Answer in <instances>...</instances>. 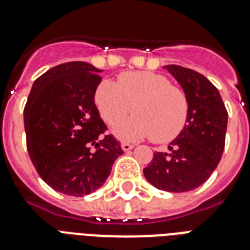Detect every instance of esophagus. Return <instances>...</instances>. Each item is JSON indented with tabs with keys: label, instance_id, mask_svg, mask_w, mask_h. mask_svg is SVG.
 Returning a JSON list of instances; mask_svg holds the SVG:
<instances>
[{
	"label": "esophagus",
	"instance_id": "34e87169",
	"mask_svg": "<svg viewBox=\"0 0 250 250\" xmlns=\"http://www.w3.org/2000/svg\"><path fill=\"white\" fill-rule=\"evenodd\" d=\"M121 147H123L124 151H129V150H132L134 146L132 145V144H127V142H123L121 144Z\"/></svg>",
	"mask_w": 250,
	"mask_h": 250
}]
</instances>
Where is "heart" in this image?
I'll return each mask as SVG.
<instances>
[{
    "instance_id": "b5f03b06",
    "label": "heart",
    "mask_w": 250,
    "mask_h": 250,
    "mask_svg": "<svg viewBox=\"0 0 250 250\" xmlns=\"http://www.w3.org/2000/svg\"><path fill=\"white\" fill-rule=\"evenodd\" d=\"M95 104L109 125L123 120L133 108L136 114L114 127L123 140L151 137L155 144H167L181 134L188 120L186 92L167 76L149 71L124 72L117 83L103 80L95 92Z\"/></svg>"
}]
</instances>
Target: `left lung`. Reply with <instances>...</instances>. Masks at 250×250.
I'll return each instance as SVG.
<instances>
[{
  "label": "left lung",
  "instance_id": "obj_1",
  "mask_svg": "<svg viewBox=\"0 0 250 250\" xmlns=\"http://www.w3.org/2000/svg\"><path fill=\"white\" fill-rule=\"evenodd\" d=\"M188 99V120L168 153H154L144 175L157 188L187 192L198 188L220 162L228 112L217 88L206 76L181 65H165Z\"/></svg>",
  "mask_w": 250,
  "mask_h": 250
}]
</instances>
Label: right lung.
I'll return each instance as SVG.
<instances>
[{"label": "right lung", "mask_w": 250, "mask_h": 250, "mask_svg": "<svg viewBox=\"0 0 250 250\" xmlns=\"http://www.w3.org/2000/svg\"><path fill=\"white\" fill-rule=\"evenodd\" d=\"M101 69L68 62L33 84L25 105L26 145L31 162L51 188L71 196L96 191L124 153L95 104Z\"/></svg>", "instance_id": "add662e5"}]
</instances>
